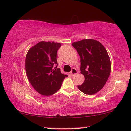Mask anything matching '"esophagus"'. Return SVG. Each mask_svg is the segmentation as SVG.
Returning <instances> with one entry per match:
<instances>
[{"label":"esophagus","instance_id":"obj_1","mask_svg":"<svg viewBox=\"0 0 131 131\" xmlns=\"http://www.w3.org/2000/svg\"><path fill=\"white\" fill-rule=\"evenodd\" d=\"M77 73H78V71H77V70H76V69H74V68H73V69H72L71 71L70 72V74H71V76H74L75 75L77 74Z\"/></svg>","mask_w":131,"mask_h":131}]
</instances>
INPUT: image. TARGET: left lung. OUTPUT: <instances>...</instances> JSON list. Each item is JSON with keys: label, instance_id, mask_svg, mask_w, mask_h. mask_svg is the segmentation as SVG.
Here are the masks:
<instances>
[{"label": "left lung", "instance_id": "8db88e82", "mask_svg": "<svg viewBox=\"0 0 131 131\" xmlns=\"http://www.w3.org/2000/svg\"><path fill=\"white\" fill-rule=\"evenodd\" d=\"M72 45L80 57L81 74L83 84L78 85L81 92L89 95L98 93L104 87L111 73V60L107 50L93 39H82Z\"/></svg>", "mask_w": 131, "mask_h": 131}]
</instances>
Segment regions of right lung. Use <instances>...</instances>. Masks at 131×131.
Returning <instances> with one entry per match:
<instances>
[{
	"label": "right lung",
	"mask_w": 131,
	"mask_h": 131,
	"mask_svg": "<svg viewBox=\"0 0 131 131\" xmlns=\"http://www.w3.org/2000/svg\"><path fill=\"white\" fill-rule=\"evenodd\" d=\"M60 43L41 41L29 48L25 60L27 78L33 88L42 95L57 92L68 76L62 74L57 66V51ZM55 64V70L53 68Z\"/></svg>",
	"instance_id": "1"
}]
</instances>
